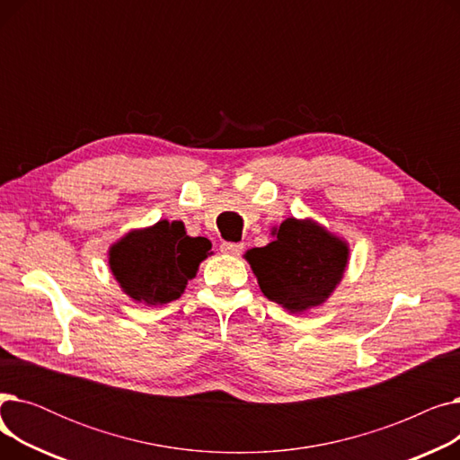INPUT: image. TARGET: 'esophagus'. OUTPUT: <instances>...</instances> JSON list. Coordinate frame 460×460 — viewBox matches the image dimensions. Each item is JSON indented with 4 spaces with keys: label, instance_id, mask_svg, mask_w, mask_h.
<instances>
[{
    "label": "esophagus",
    "instance_id": "esophagus-1",
    "mask_svg": "<svg viewBox=\"0 0 460 460\" xmlns=\"http://www.w3.org/2000/svg\"><path fill=\"white\" fill-rule=\"evenodd\" d=\"M220 250L226 255H240L244 250V244L243 243H222Z\"/></svg>",
    "mask_w": 460,
    "mask_h": 460
}]
</instances>
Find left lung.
Wrapping results in <instances>:
<instances>
[{"label":"left lung","instance_id":"1","mask_svg":"<svg viewBox=\"0 0 460 460\" xmlns=\"http://www.w3.org/2000/svg\"><path fill=\"white\" fill-rule=\"evenodd\" d=\"M347 257L340 238L295 217L279 226L274 243L246 253L264 296L291 311L323 304L340 283Z\"/></svg>","mask_w":460,"mask_h":460}]
</instances>
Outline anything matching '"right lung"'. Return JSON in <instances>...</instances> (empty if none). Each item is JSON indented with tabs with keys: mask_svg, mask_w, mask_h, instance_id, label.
Here are the masks:
<instances>
[{
	"mask_svg": "<svg viewBox=\"0 0 460 460\" xmlns=\"http://www.w3.org/2000/svg\"><path fill=\"white\" fill-rule=\"evenodd\" d=\"M205 236L191 238L182 222H158L151 229L128 233L110 252L113 276L137 302L160 305L177 300L199 262L210 253Z\"/></svg>",
	"mask_w": 460,
	"mask_h": 460,
	"instance_id": "1",
	"label": "right lung"
}]
</instances>
